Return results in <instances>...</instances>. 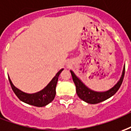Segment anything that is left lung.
I'll return each mask as SVG.
<instances>
[{
	"mask_svg": "<svg viewBox=\"0 0 131 131\" xmlns=\"http://www.w3.org/2000/svg\"><path fill=\"white\" fill-rule=\"evenodd\" d=\"M70 72L72 74L74 83L76 86V92H77L78 97L81 100H82L83 101L89 104H97V103H101L103 101L106 100L113 95H114L117 92L123 80V77L125 74V65L123 67L122 75L119 81L113 88L105 92L94 91L91 89H90L80 80L79 77H77V75L74 73L73 71L70 70Z\"/></svg>",
	"mask_w": 131,
	"mask_h": 131,
	"instance_id": "1",
	"label": "left lung"
}]
</instances>
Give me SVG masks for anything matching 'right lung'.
Listing matches in <instances>:
<instances>
[{
  "instance_id": "1",
  "label": "right lung",
  "mask_w": 131,
  "mask_h": 131,
  "mask_svg": "<svg viewBox=\"0 0 131 131\" xmlns=\"http://www.w3.org/2000/svg\"><path fill=\"white\" fill-rule=\"evenodd\" d=\"M63 69H60L56 74V75L53 77V79L50 81V82L43 90L35 93L30 94L21 91V90L18 89L13 85L9 77H8V80L13 91L20 100L26 104L34 106L43 107L49 104L54 99L56 95V87L58 82L59 76L60 73L63 71Z\"/></svg>"
}]
</instances>
